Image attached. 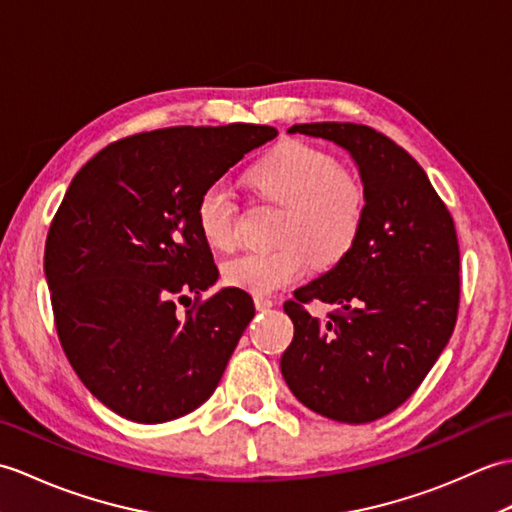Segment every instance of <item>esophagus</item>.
Masks as SVG:
<instances>
[{"label":"esophagus","instance_id":"34e87169","mask_svg":"<svg viewBox=\"0 0 512 512\" xmlns=\"http://www.w3.org/2000/svg\"><path fill=\"white\" fill-rule=\"evenodd\" d=\"M254 304H256V309H258V311H267V309H271V306H274L276 302L271 300V298H265V295H256V298H254Z\"/></svg>","mask_w":512,"mask_h":512}]
</instances>
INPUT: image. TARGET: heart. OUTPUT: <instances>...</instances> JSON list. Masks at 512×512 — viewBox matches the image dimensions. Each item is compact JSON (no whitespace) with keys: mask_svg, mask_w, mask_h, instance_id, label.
<instances>
[{"mask_svg":"<svg viewBox=\"0 0 512 512\" xmlns=\"http://www.w3.org/2000/svg\"><path fill=\"white\" fill-rule=\"evenodd\" d=\"M247 181L260 197L285 206L278 232L282 243L227 260V285L258 295L274 293L298 282L313 258L317 265H333L355 245L366 219V188L355 173L339 168L333 155L300 142L282 144L252 168ZM195 217L212 249L236 243L238 203L223 181L201 190Z\"/></svg>","mask_w":512,"mask_h":512,"instance_id":"b5f03b06","label":"heart"}]
</instances>
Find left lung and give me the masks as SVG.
<instances>
[{
    "label": "left lung",
    "mask_w": 512,
    "mask_h": 512,
    "mask_svg": "<svg viewBox=\"0 0 512 512\" xmlns=\"http://www.w3.org/2000/svg\"><path fill=\"white\" fill-rule=\"evenodd\" d=\"M355 160L368 208L350 252L285 302L293 342L280 370L295 399L339 423H372L403 405L445 350L458 317L460 249L425 170L388 135L355 122L293 124ZM335 303L328 321L303 309Z\"/></svg>",
    "instance_id": "8db88e82"
}]
</instances>
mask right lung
Here are the masks:
<instances>
[{
  "label": "right lung",
  "mask_w": 512,
  "mask_h": 512,
  "mask_svg": "<svg viewBox=\"0 0 512 512\" xmlns=\"http://www.w3.org/2000/svg\"><path fill=\"white\" fill-rule=\"evenodd\" d=\"M265 124L170 127L94 155L67 188L45 241L56 333L78 379L133 423L206 403L256 313L219 278L197 227L201 190L274 140ZM196 295L186 316L176 302Z\"/></svg>",
  "instance_id": "1"
}]
</instances>
